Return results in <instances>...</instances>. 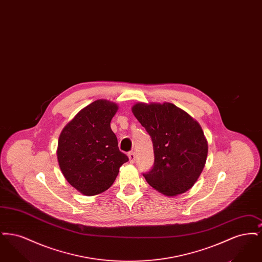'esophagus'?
<instances>
[{
	"label": "esophagus",
	"mask_w": 262,
	"mask_h": 262,
	"mask_svg": "<svg viewBox=\"0 0 262 262\" xmlns=\"http://www.w3.org/2000/svg\"><path fill=\"white\" fill-rule=\"evenodd\" d=\"M136 153L135 152H130L128 153V158H129V162L134 163L136 161Z\"/></svg>",
	"instance_id": "obj_1"
}]
</instances>
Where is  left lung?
<instances>
[{
    "label": "left lung",
    "mask_w": 262,
    "mask_h": 262,
    "mask_svg": "<svg viewBox=\"0 0 262 262\" xmlns=\"http://www.w3.org/2000/svg\"><path fill=\"white\" fill-rule=\"evenodd\" d=\"M132 111L149 134L154 165L143 177L165 195L186 192L205 166L208 144L200 124L172 103H137Z\"/></svg>",
    "instance_id": "1"
}]
</instances>
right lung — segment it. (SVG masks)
I'll return each mask as SVG.
<instances>
[{"mask_svg":"<svg viewBox=\"0 0 262 262\" xmlns=\"http://www.w3.org/2000/svg\"><path fill=\"white\" fill-rule=\"evenodd\" d=\"M117 111L116 103L96 100L77 113L59 137L57 157L62 174L84 195L107 190L128 161L110 125Z\"/></svg>","mask_w":262,"mask_h":262,"instance_id":"right-lung-1","label":"right lung"}]
</instances>
